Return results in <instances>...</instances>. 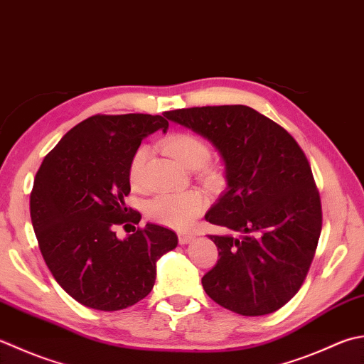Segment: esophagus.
<instances>
[{"label":"esophagus","instance_id":"1","mask_svg":"<svg viewBox=\"0 0 364 364\" xmlns=\"http://www.w3.org/2000/svg\"><path fill=\"white\" fill-rule=\"evenodd\" d=\"M194 240V235L191 233H178V243L180 245H188L191 241Z\"/></svg>","mask_w":364,"mask_h":364}]
</instances>
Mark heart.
<instances>
[{
    "mask_svg": "<svg viewBox=\"0 0 364 364\" xmlns=\"http://www.w3.org/2000/svg\"><path fill=\"white\" fill-rule=\"evenodd\" d=\"M166 151L175 158L184 167L198 168L205 180H216V172L205 164L208 162L211 149L205 140L198 135L189 132H178L170 135L164 140ZM146 146H139L129 162V181L134 188L144 186V166L146 159ZM206 197L198 191H184V192H167L159 194L148 202L146 215L154 223L162 225L173 227V229H186L194 219L206 208Z\"/></svg>",
    "mask_w": 364,
    "mask_h": 364,
    "instance_id": "b5f03b06",
    "label": "heart"
}]
</instances>
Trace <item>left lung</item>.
I'll list each match as a JSON object with an SVG mask.
<instances>
[{
  "instance_id": "8db88e82",
  "label": "left lung",
  "mask_w": 364,
  "mask_h": 364,
  "mask_svg": "<svg viewBox=\"0 0 364 364\" xmlns=\"http://www.w3.org/2000/svg\"><path fill=\"white\" fill-rule=\"evenodd\" d=\"M164 117L210 140L225 166L227 189L205 219L229 233L210 235L219 260L202 277L206 295L240 316L272 314L303 286L322 232L320 196L303 149L247 105Z\"/></svg>"
}]
</instances>
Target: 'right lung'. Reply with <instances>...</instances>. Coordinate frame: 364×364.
Returning a JSON list of instances; mask_svg holds the SVG:
<instances>
[{
  "label": "right lung",
  "instance_id": "add662e5",
  "mask_svg": "<svg viewBox=\"0 0 364 364\" xmlns=\"http://www.w3.org/2000/svg\"><path fill=\"white\" fill-rule=\"evenodd\" d=\"M168 129L161 115H95L74 126L36 173L33 229L56 282L83 306L119 311L151 291L156 262L176 247L173 230L146 224L119 240L115 227L140 223L126 208L129 162L146 135Z\"/></svg>",
  "mask_w": 364,
  "mask_h": 364
}]
</instances>
